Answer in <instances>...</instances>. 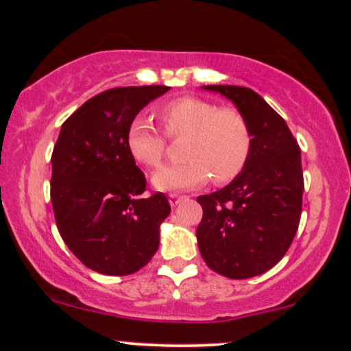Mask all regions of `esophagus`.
Segmentation results:
<instances>
[{
    "label": "esophagus",
    "instance_id": "34e87169",
    "mask_svg": "<svg viewBox=\"0 0 351 351\" xmlns=\"http://www.w3.org/2000/svg\"><path fill=\"white\" fill-rule=\"evenodd\" d=\"M183 199H186V196L176 195V193H171V195H170V204H171V206H176V204H180Z\"/></svg>",
    "mask_w": 351,
    "mask_h": 351
}]
</instances>
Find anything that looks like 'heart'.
<instances>
[{
    "instance_id": "obj_1",
    "label": "heart",
    "mask_w": 351,
    "mask_h": 351,
    "mask_svg": "<svg viewBox=\"0 0 351 351\" xmlns=\"http://www.w3.org/2000/svg\"><path fill=\"white\" fill-rule=\"evenodd\" d=\"M168 138H184L181 158L153 175L160 191H184L203 186L213 176L216 183H229L243 173L252 152V132L237 108L219 107L211 100L181 97L158 110ZM147 117H135L127 127L125 145L132 158L145 168L162 163L167 138Z\"/></svg>"
}]
</instances>
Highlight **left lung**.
Segmentation results:
<instances>
[{"instance_id": "8db88e82", "label": "left lung", "mask_w": 351, "mask_h": 351, "mask_svg": "<svg viewBox=\"0 0 351 351\" xmlns=\"http://www.w3.org/2000/svg\"><path fill=\"white\" fill-rule=\"evenodd\" d=\"M232 100L252 132V152L237 178L211 195L196 237L209 269L249 279L272 269L291 247L302 215L300 148L287 123L259 94L239 86H203Z\"/></svg>"}]
</instances>
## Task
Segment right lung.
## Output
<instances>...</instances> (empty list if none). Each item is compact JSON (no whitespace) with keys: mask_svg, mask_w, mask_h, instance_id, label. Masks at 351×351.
Returning a JSON list of instances; mask_svg holds the SVG:
<instances>
[{"mask_svg":"<svg viewBox=\"0 0 351 351\" xmlns=\"http://www.w3.org/2000/svg\"><path fill=\"white\" fill-rule=\"evenodd\" d=\"M167 86L115 87L88 99L60 127L52 150L51 201L67 247L86 267L128 276L150 263L171 208L143 198V171L125 145L127 127Z\"/></svg>","mask_w":351,"mask_h":351,"instance_id":"obj_1","label":"right lung"}]
</instances>
